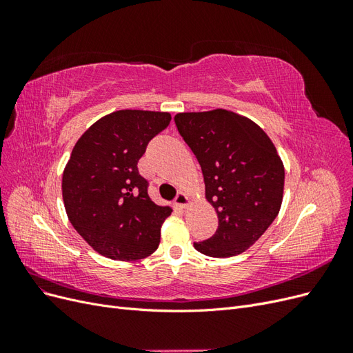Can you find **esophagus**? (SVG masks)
<instances>
[{
  "instance_id": "esophagus-1",
  "label": "esophagus",
  "mask_w": 353,
  "mask_h": 353,
  "mask_svg": "<svg viewBox=\"0 0 353 353\" xmlns=\"http://www.w3.org/2000/svg\"><path fill=\"white\" fill-rule=\"evenodd\" d=\"M174 203H175V205H176L178 208L185 209V208L190 206V199H188V196L184 193V191H179L178 196H176L175 200H174Z\"/></svg>"
}]
</instances>
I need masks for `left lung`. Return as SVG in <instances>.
<instances>
[{
    "label": "left lung",
    "mask_w": 353,
    "mask_h": 353,
    "mask_svg": "<svg viewBox=\"0 0 353 353\" xmlns=\"http://www.w3.org/2000/svg\"><path fill=\"white\" fill-rule=\"evenodd\" d=\"M181 137L196 154L218 230L196 250L230 258L248 250L276 218L284 165L271 138L249 117L225 109L178 113Z\"/></svg>",
    "instance_id": "obj_1"
}]
</instances>
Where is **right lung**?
<instances>
[{
    "label": "right lung",
    "instance_id": "right-lung-1",
    "mask_svg": "<svg viewBox=\"0 0 353 353\" xmlns=\"http://www.w3.org/2000/svg\"><path fill=\"white\" fill-rule=\"evenodd\" d=\"M170 119L168 112L117 110L92 123L73 147L61 179L65 209L79 236L105 258L138 261L157 249L172 208L148 197L137 163Z\"/></svg>",
    "mask_w": 353,
    "mask_h": 353
}]
</instances>
